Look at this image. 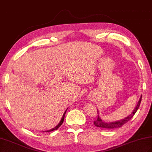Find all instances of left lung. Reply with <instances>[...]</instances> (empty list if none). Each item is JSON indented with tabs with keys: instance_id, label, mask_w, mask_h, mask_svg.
Here are the masks:
<instances>
[{
	"instance_id": "8db88e82",
	"label": "left lung",
	"mask_w": 152,
	"mask_h": 152,
	"mask_svg": "<svg viewBox=\"0 0 152 152\" xmlns=\"http://www.w3.org/2000/svg\"><path fill=\"white\" fill-rule=\"evenodd\" d=\"M141 99H142V95L141 96V97H140V99L137 104V105H136L134 110L132 111V112L129 115L126 117L125 118L116 121L106 122V121H104L102 120V118H101L99 115V111L98 109H97V110H98V119L94 121V125L97 127L104 128V129H110V128H117L121 127L123 124H125L130 119L133 118L134 115L135 114V112H137V110H138V108L140 106V104H141Z\"/></svg>"
}]
</instances>
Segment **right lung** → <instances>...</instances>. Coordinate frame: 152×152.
<instances>
[{
    "label": "right lung",
    "mask_w": 152,
    "mask_h": 152,
    "mask_svg": "<svg viewBox=\"0 0 152 152\" xmlns=\"http://www.w3.org/2000/svg\"><path fill=\"white\" fill-rule=\"evenodd\" d=\"M67 109H68V108H67V110H66L64 112V113L63 115H62V118H61V120H60V123H58L56 126H54V128H53L52 129H50V130H45V131H42V132H52V131H54V130H57L58 128H59V127L61 125V124L63 123V122H64V118H65V113H66V112H67Z\"/></svg>",
    "instance_id": "add662e5"
}]
</instances>
